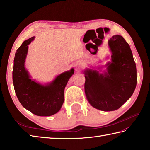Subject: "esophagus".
Returning <instances> with one entry per match:
<instances>
[{"instance_id": "esophagus-1", "label": "esophagus", "mask_w": 150, "mask_h": 150, "mask_svg": "<svg viewBox=\"0 0 150 150\" xmlns=\"http://www.w3.org/2000/svg\"><path fill=\"white\" fill-rule=\"evenodd\" d=\"M79 66H80V64L78 62H76L74 64V68L76 70H78L79 68Z\"/></svg>"}]
</instances>
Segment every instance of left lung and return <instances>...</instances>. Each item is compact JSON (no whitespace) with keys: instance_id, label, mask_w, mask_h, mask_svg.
<instances>
[{"instance_id":"left-lung-1","label":"left lung","mask_w":150,"mask_h":150,"mask_svg":"<svg viewBox=\"0 0 150 150\" xmlns=\"http://www.w3.org/2000/svg\"><path fill=\"white\" fill-rule=\"evenodd\" d=\"M112 62L107 72L84 71L85 92L89 103L102 111L117 110L128 101L137 85V69L129 45L122 36L114 35L108 40Z\"/></svg>"}]
</instances>
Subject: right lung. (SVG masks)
<instances>
[{
	"instance_id": "add662e5",
	"label": "right lung",
	"mask_w": 150,
	"mask_h": 150,
	"mask_svg": "<svg viewBox=\"0 0 150 150\" xmlns=\"http://www.w3.org/2000/svg\"><path fill=\"white\" fill-rule=\"evenodd\" d=\"M34 36L22 43L15 53L13 82L18 101L24 107L38 116H50L60 110L64 102V89L74 69L58 75L53 81L43 85L30 79L24 66L28 45Z\"/></svg>"
}]
</instances>
